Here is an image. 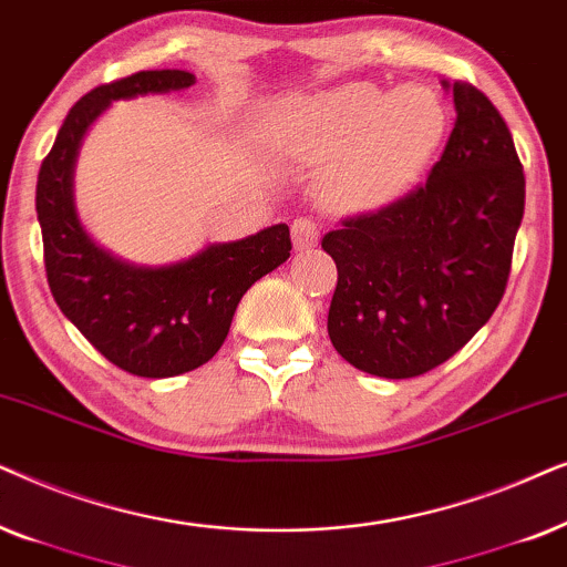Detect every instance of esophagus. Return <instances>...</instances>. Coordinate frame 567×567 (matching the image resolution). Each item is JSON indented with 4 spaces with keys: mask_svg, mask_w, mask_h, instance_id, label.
I'll list each match as a JSON object with an SVG mask.
<instances>
[{
    "mask_svg": "<svg viewBox=\"0 0 567 567\" xmlns=\"http://www.w3.org/2000/svg\"><path fill=\"white\" fill-rule=\"evenodd\" d=\"M292 248L296 251H311V248L319 244V228H316V223L311 217H298L296 223H292Z\"/></svg>",
    "mask_w": 567,
    "mask_h": 567,
    "instance_id": "34e87169",
    "label": "esophagus"
}]
</instances>
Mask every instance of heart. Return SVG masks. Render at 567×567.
Segmentation results:
<instances>
[{"instance_id":"obj_1","label":"heart","mask_w":567,"mask_h":567,"mask_svg":"<svg viewBox=\"0 0 567 567\" xmlns=\"http://www.w3.org/2000/svg\"><path fill=\"white\" fill-rule=\"evenodd\" d=\"M446 105L435 90L344 82L306 97L292 121V147L308 161H334L327 196L344 213L396 202L446 137Z\"/></svg>"}]
</instances>
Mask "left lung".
Here are the masks:
<instances>
[{
	"mask_svg": "<svg viewBox=\"0 0 567 567\" xmlns=\"http://www.w3.org/2000/svg\"><path fill=\"white\" fill-rule=\"evenodd\" d=\"M443 87L456 124L427 184L321 240L337 264L331 344L381 379L433 371L485 327L524 217V168L503 116L466 82Z\"/></svg>",
	"mask_w": 567,
	"mask_h": 567,
	"instance_id": "left-lung-1",
	"label": "left lung"
}]
</instances>
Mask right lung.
I'll return each mask as SVG.
<instances>
[{"label": "right lung", "mask_w": 567, "mask_h": 567, "mask_svg": "<svg viewBox=\"0 0 567 567\" xmlns=\"http://www.w3.org/2000/svg\"><path fill=\"white\" fill-rule=\"evenodd\" d=\"M194 82L186 70H150L90 90L66 113L38 171L35 213L51 296L103 358L142 379H171L213 360L244 292L288 261L292 248L290 228L279 223L147 267L105 251L82 225L74 163L97 116L113 101L173 93Z\"/></svg>", "instance_id": "right-lung-1"}]
</instances>
